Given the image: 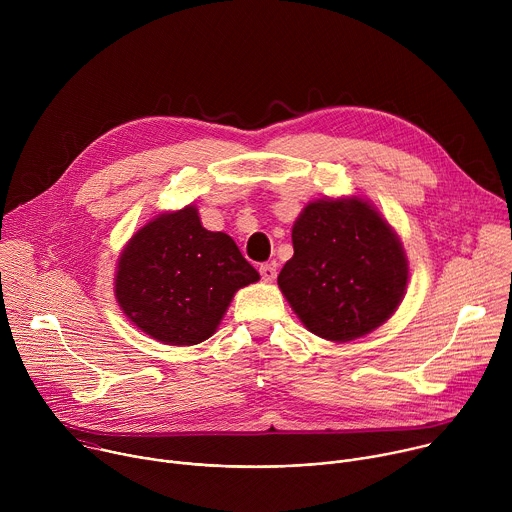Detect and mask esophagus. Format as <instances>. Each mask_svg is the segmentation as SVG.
<instances>
[{
	"mask_svg": "<svg viewBox=\"0 0 512 512\" xmlns=\"http://www.w3.org/2000/svg\"><path fill=\"white\" fill-rule=\"evenodd\" d=\"M259 273H261L263 281H273V279L277 277V263H275V261L263 263V265L259 267Z\"/></svg>",
	"mask_w": 512,
	"mask_h": 512,
	"instance_id": "esophagus-1",
	"label": "esophagus"
}]
</instances>
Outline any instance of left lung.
<instances>
[{"instance_id": "1", "label": "left lung", "mask_w": 512, "mask_h": 512, "mask_svg": "<svg viewBox=\"0 0 512 512\" xmlns=\"http://www.w3.org/2000/svg\"><path fill=\"white\" fill-rule=\"evenodd\" d=\"M277 283L304 326L334 342L373 332L405 296L407 259L381 214L358 198L310 202L291 229Z\"/></svg>"}]
</instances>
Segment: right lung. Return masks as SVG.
<instances>
[{"instance_id":"obj_1","label":"right lung","mask_w":512,"mask_h":512,"mask_svg":"<svg viewBox=\"0 0 512 512\" xmlns=\"http://www.w3.org/2000/svg\"><path fill=\"white\" fill-rule=\"evenodd\" d=\"M257 279L235 241L206 231L196 208L186 206L133 235L119 257L115 294L139 330L192 346L214 334L235 291Z\"/></svg>"}]
</instances>
